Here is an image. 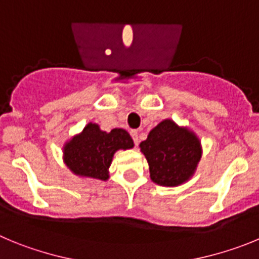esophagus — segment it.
<instances>
[{
	"instance_id": "1",
	"label": "esophagus",
	"mask_w": 259,
	"mask_h": 259,
	"mask_svg": "<svg viewBox=\"0 0 259 259\" xmlns=\"http://www.w3.org/2000/svg\"><path fill=\"white\" fill-rule=\"evenodd\" d=\"M130 135H132V138H133V141H134V143L138 144V142H139L138 132H137V130H132V132H130Z\"/></svg>"
}]
</instances>
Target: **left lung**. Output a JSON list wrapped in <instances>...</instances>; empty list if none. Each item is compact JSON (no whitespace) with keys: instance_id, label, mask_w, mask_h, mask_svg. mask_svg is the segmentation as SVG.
I'll return each mask as SVG.
<instances>
[{"instance_id":"left-lung-1","label":"left lung","mask_w":259,"mask_h":259,"mask_svg":"<svg viewBox=\"0 0 259 259\" xmlns=\"http://www.w3.org/2000/svg\"><path fill=\"white\" fill-rule=\"evenodd\" d=\"M139 148L148 162L151 181L162 187H178L190 181L202 156L196 133L171 118L158 122Z\"/></svg>"}]
</instances>
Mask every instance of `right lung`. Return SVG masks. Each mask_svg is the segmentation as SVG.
Listing matches in <instances>:
<instances>
[{
  "label": "right lung",
  "instance_id": "right-lung-1",
  "mask_svg": "<svg viewBox=\"0 0 259 259\" xmlns=\"http://www.w3.org/2000/svg\"><path fill=\"white\" fill-rule=\"evenodd\" d=\"M133 147L134 142L125 129L116 127L107 133L95 122H88L63 144V162L80 178L108 181L115 153Z\"/></svg>",
  "mask_w": 259,
  "mask_h": 259
}]
</instances>
